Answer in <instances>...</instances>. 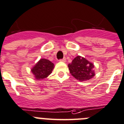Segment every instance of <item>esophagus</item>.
I'll return each mask as SVG.
<instances>
[{
    "label": "esophagus",
    "mask_w": 124,
    "mask_h": 124,
    "mask_svg": "<svg viewBox=\"0 0 124 124\" xmlns=\"http://www.w3.org/2000/svg\"><path fill=\"white\" fill-rule=\"evenodd\" d=\"M59 61H61V62H65V61H66V59L65 58H63V59H59Z\"/></svg>",
    "instance_id": "1"
}]
</instances>
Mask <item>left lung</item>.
Here are the masks:
<instances>
[{"label":"left lung","mask_w":124,"mask_h":124,"mask_svg":"<svg viewBox=\"0 0 124 124\" xmlns=\"http://www.w3.org/2000/svg\"><path fill=\"white\" fill-rule=\"evenodd\" d=\"M68 66L71 75L80 81L88 80L95 75L93 64L81 56L75 57Z\"/></svg>","instance_id":"1"}]
</instances>
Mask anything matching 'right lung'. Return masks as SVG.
<instances>
[{
	"mask_svg": "<svg viewBox=\"0 0 124 124\" xmlns=\"http://www.w3.org/2000/svg\"><path fill=\"white\" fill-rule=\"evenodd\" d=\"M54 68V64L49 60L41 59L32 68L31 71L37 80H42L50 75Z\"/></svg>",
	"mask_w": 124,
	"mask_h": 124,
	"instance_id": "add662e5",
	"label": "right lung"
}]
</instances>
